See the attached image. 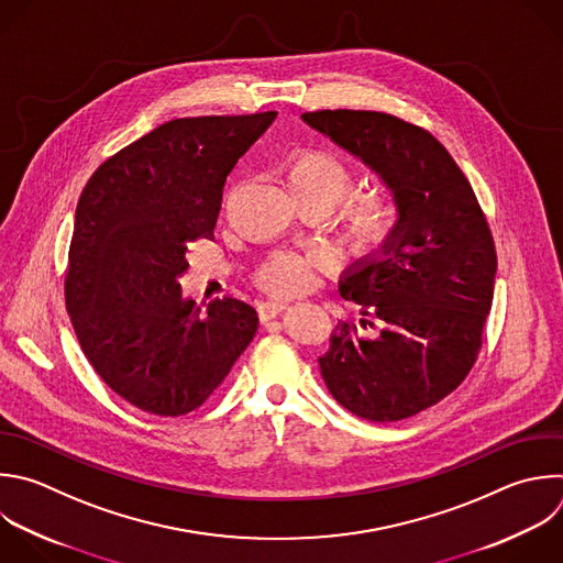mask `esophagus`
Segmentation results:
<instances>
[{
    "label": "esophagus",
    "instance_id": "obj_1",
    "mask_svg": "<svg viewBox=\"0 0 563 563\" xmlns=\"http://www.w3.org/2000/svg\"><path fill=\"white\" fill-rule=\"evenodd\" d=\"M285 307H287V305H285L283 300H265V302H261V305H258V318H261V322H267V320L276 318Z\"/></svg>",
    "mask_w": 563,
    "mask_h": 563
}]
</instances>
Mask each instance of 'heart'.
Masks as SVG:
<instances>
[{"label":"heart","instance_id":"obj_1","mask_svg":"<svg viewBox=\"0 0 563 563\" xmlns=\"http://www.w3.org/2000/svg\"><path fill=\"white\" fill-rule=\"evenodd\" d=\"M283 178L296 203H316L329 212L351 185L349 165L331 150L302 147L289 154ZM400 203L394 192L376 190L349 203L340 217L342 241L364 261L383 258L400 232ZM311 276L309 261L298 254H276L258 272V285L276 296L298 294Z\"/></svg>","mask_w":563,"mask_h":563}]
</instances>
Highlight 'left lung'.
<instances>
[{"mask_svg": "<svg viewBox=\"0 0 563 563\" xmlns=\"http://www.w3.org/2000/svg\"><path fill=\"white\" fill-rule=\"evenodd\" d=\"M302 121L376 172L402 212L389 252L355 261L338 283L367 333L338 320L318 357L322 380L357 418H411L460 387L482 346L497 272L488 223L468 178L427 130L368 110H318Z\"/></svg>", "mask_w": 563, "mask_h": 563, "instance_id": "obj_1", "label": "left lung"}]
</instances>
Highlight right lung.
Segmentation results:
<instances>
[{
    "instance_id": "right-lung-1",
    "label": "right lung",
    "mask_w": 563,
    "mask_h": 563,
    "mask_svg": "<svg viewBox=\"0 0 563 563\" xmlns=\"http://www.w3.org/2000/svg\"><path fill=\"white\" fill-rule=\"evenodd\" d=\"M276 112L167 121L86 183L68 254L66 307L101 380L136 409H199L252 342L239 298L208 309L180 296L187 243L212 239L223 185Z\"/></svg>"
}]
</instances>
